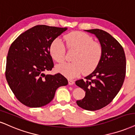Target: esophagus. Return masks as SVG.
<instances>
[{"mask_svg": "<svg viewBox=\"0 0 135 135\" xmlns=\"http://www.w3.org/2000/svg\"><path fill=\"white\" fill-rule=\"evenodd\" d=\"M68 83H69V85H73V84H74V81L73 80V79H68Z\"/></svg>", "mask_w": 135, "mask_h": 135, "instance_id": "1", "label": "esophagus"}]
</instances>
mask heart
<instances>
[{
	"label": "heart",
	"mask_w": 135,
	"mask_h": 135,
	"mask_svg": "<svg viewBox=\"0 0 135 135\" xmlns=\"http://www.w3.org/2000/svg\"><path fill=\"white\" fill-rule=\"evenodd\" d=\"M64 39L68 49L74 51L71 58L73 62L57 65L58 72L69 78H74L83 73L93 72L100 62L103 56V47L99 42L93 41L90 36L81 32H74L66 34ZM50 54L56 62H62L66 57V49L59 38L51 42Z\"/></svg>",
	"instance_id": "1"
}]
</instances>
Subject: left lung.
I'll list each match as a JSON object with an SVG mask.
<instances>
[{"mask_svg": "<svg viewBox=\"0 0 135 135\" xmlns=\"http://www.w3.org/2000/svg\"><path fill=\"white\" fill-rule=\"evenodd\" d=\"M85 31L97 37L103 56L95 70L76 81L86 91L84 98L76 103L83 109L96 111L109 104L121 89L126 75V57L122 46L109 33L98 29Z\"/></svg>", "mask_w": 135, "mask_h": 135, "instance_id": "8db88e82", "label": "left lung"}]
</instances>
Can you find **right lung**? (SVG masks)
I'll return each mask as SVG.
<instances>
[{
	"instance_id": "add662e5",
	"label": "right lung",
	"mask_w": 135,
	"mask_h": 135,
	"mask_svg": "<svg viewBox=\"0 0 135 135\" xmlns=\"http://www.w3.org/2000/svg\"><path fill=\"white\" fill-rule=\"evenodd\" d=\"M67 29L37 25L12 43L7 57L6 78L17 99L26 106L46 105L52 100L58 88L68 84L60 73L44 74L54 68L50 45Z\"/></svg>"
}]
</instances>
